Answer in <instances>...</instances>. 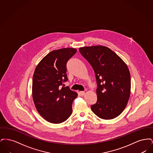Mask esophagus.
Returning <instances> with one entry per match:
<instances>
[{
    "label": "esophagus",
    "mask_w": 153,
    "mask_h": 153,
    "mask_svg": "<svg viewBox=\"0 0 153 153\" xmlns=\"http://www.w3.org/2000/svg\"><path fill=\"white\" fill-rule=\"evenodd\" d=\"M79 94H80V96H82L85 95V92L84 91H80V92H79Z\"/></svg>",
    "instance_id": "obj_1"
}]
</instances>
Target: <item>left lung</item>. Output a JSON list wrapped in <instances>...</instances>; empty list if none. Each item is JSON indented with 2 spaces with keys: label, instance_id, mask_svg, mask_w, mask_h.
I'll list each match as a JSON object with an SVG mask.
<instances>
[{
  "label": "left lung",
  "instance_id": "8db88e82",
  "mask_svg": "<svg viewBox=\"0 0 153 153\" xmlns=\"http://www.w3.org/2000/svg\"><path fill=\"white\" fill-rule=\"evenodd\" d=\"M79 51L93 68L97 83V99L91 105L92 112L105 120L117 117L126 108L131 94L128 66L114 51L104 46L80 48Z\"/></svg>",
  "mask_w": 153,
  "mask_h": 153
}]
</instances>
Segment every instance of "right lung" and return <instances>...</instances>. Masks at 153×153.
I'll list each match as a JSON object with an SVG mask.
<instances>
[{"mask_svg": "<svg viewBox=\"0 0 153 153\" xmlns=\"http://www.w3.org/2000/svg\"><path fill=\"white\" fill-rule=\"evenodd\" d=\"M74 48L50 52L36 66L33 78L32 96L38 112L51 123L66 120L72 112V102L77 94L63 82L68 80L66 63L76 53Z\"/></svg>", "mask_w": 153, "mask_h": 153, "instance_id": "right-lung-1", "label": "right lung"}]
</instances>
